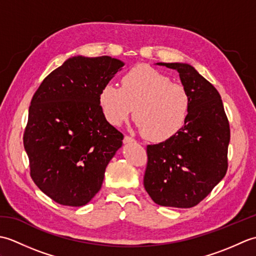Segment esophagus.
<instances>
[{
	"mask_svg": "<svg viewBox=\"0 0 256 256\" xmlns=\"http://www.w3.org/2000/svg\"><path fill=\"white\" fill-rule=\"evenodd\" d=\"M123 142H124V144H128V143L135 142V140L133 138H131V136H128V135H126V136H124Z\"/></svg>",
	"mask_w": 256,
	"mask_h": 256,
	"instance_id": "34e87169",
	"label": "esophagus"
}]
</instances>
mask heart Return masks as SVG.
<instances>
[{"label": "heart", "mask_w": 256, "mask_h": 256, "mask_svg": "<svg viewBox=\"0 0 256 256\" xmlns=\"http://www.w3.org/2000/svg\"><path fill=\"white\" fill-rule=\"evenodd\" d=\"M99 104L106 121L120 126L131 116L144 136L164 142L180 131L187 121L190 100L182 84L148 64L125 74L121 88L108 82L99 92Z\"/></svg>", "instance_id": "b5f03b06"}]
</instances>
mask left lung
<instances>
[{"mask_svg": "<svg viewBox=\"0 0 256 256\" xmlns=\"http://www.w3.org/2000/svg\"><path fill=\"white\" fill-rule=\"evenodd\" d=\"M156 64L179 74L190 106L187 121L175 136L148 146L144 187L157 204L192 208L226 176L229 122L219 92L192 64Z\"/></svg>", "mask_w": 256, "mask_h": 256, "instance_id": "left-lung-1", "label": "left lung"}]
</instances>
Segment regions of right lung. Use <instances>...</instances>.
<instances>
[{"instance_id": "1", "label": "right lung", "mask_w": 256, "mask_h": 256, "mask_svg": "<svg viewBox=\"0 0 256 256\" xmlns=\"http://www.w3.org/2000/svg\"><path fill=\"white\" fill-rule=\"evenodd\" d=\"M124 64L108 56L72 57L32 96L24 133L30 176L59 204H88L122 148L123 134L103 116L99 92Z\"/></svg>"}]
</instances>
